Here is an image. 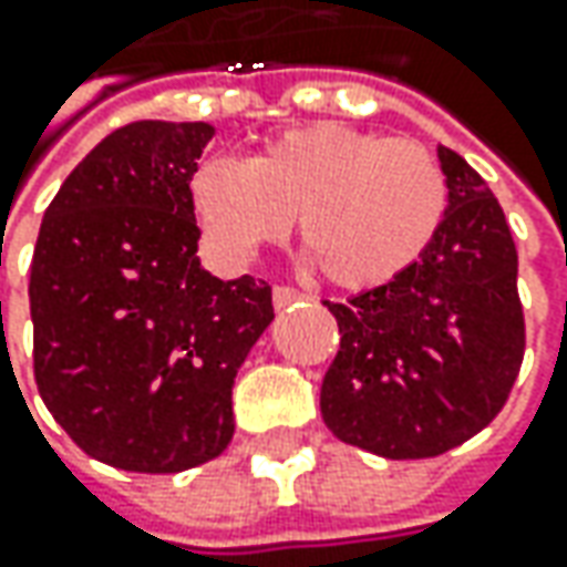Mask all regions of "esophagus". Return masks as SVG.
Returning <instances> with one entry per match:
<instances>
[{
  "mask_svg": "<svg viewBox=\"0 0 567 567\" xmlns=\"http://www.w3.org/2000/svg\"><path fill=\"white\" fill-rule=\"evenodd\" d=\"M274 309H290V306H296V302H302L306 299V293H299V290H293V287H274Z\"/></svg>",
  "mask_w": 567,
  "mask_h": 567,
  "instance_id": "34e87169",
  "label": "esophagus"
}]
</instances>
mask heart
I'll return each instance as SVG.
<instances>
[{"label":"heart","mask_w":567,"mask_h":567,"mask_svg":"<svg viewBox=\"0 0 567 567\" xmlns=\"http://www.w3.org/2000/svg\"><path fill=\"white\" fill-rule=\"evenodd\" d=\"M188 207L210 249L236 265L284 243L296 217L318 274L369 290L420 265L447 217V179L423 144L312 122L265 138L243 164L202 161Z\"/></svg>","instance_id":"heart-1"}]
</instances>
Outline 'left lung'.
Masks as SVG:
<instances>
[{
  "label": "left lung",
  "instance_id": "obj_1",
  "mask_svg": "<svg viewBox=\"0 0 567 567\" xmlns=\"http://www.w3.org/2000/svg\"><path fill=\"white\" fill-rule=\"evenodd\" d=\"M439 164L447 217L420 265L328 302L340 350L321 381L324 425L391 461L445 454L486 429L524 360L505 210L461 154L439 147Z\"/></svg>",
  "mask_w": 567,
  "mask_h": 567
}]
</instances>
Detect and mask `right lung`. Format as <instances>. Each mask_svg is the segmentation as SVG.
Instances as JSON below:
<instances>
[{
  "instance_id": "right-lung-1",
  "label": "right lung",
  "mask_w": 567,
  "mask_h": 567,
  "mask_svg": "<svg viewBox=\"0 0 567 567\" xmlns=\"http://www.w3.org/2000/svg\"><path fill=\"white\" fill-rule=\"evenodd\" d=\"M207 122L122 125L69 173L31 265L33 375L103 464L179 473L233 439V381L274 321L271 287L198 261L188 176Z\"/></svg>"
}]
</instances>
